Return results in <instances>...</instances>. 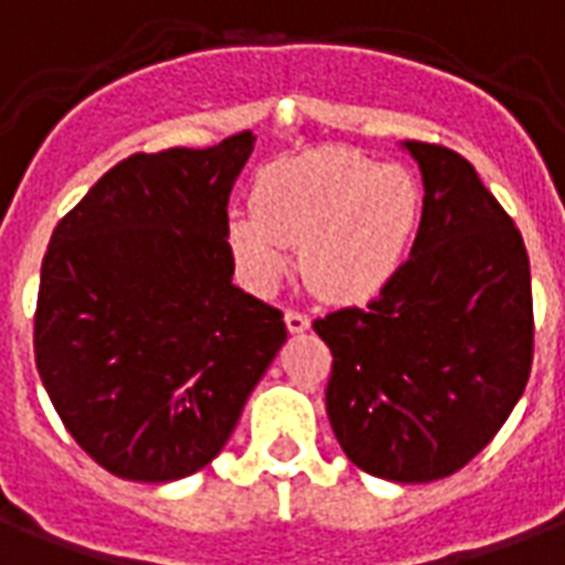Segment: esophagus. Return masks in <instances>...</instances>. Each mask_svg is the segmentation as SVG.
Wrapping results in <instances>:
<instances>
[{
	"instance_id": "34e87169",
	"label": "esophagus",
	"mask_w": 565,
	"mask_h": 565,
	"mask_svg": "<svg viewBox=\"0 0 565 565\" xmlns=\"http://www.w3.org/2000/svg\"><path fill=\"white\" fill-rule=\"evenodd\" d=\"M286 328L291 333H303L307 328H310V319L298 310H286Z\"/></svg>"
}]
</instances>
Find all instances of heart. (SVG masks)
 <instances>
[{
    "label": "heart",
    "instance_id": "1",
    "mask_svg": "<svg viewBox=\"0 0 565 565\" xmlns=\"http://www.w3.org/2000/svg\"><path fill=\"white\" fill-rule=\"evenodd\" d=\"M418 186L401 164L352 150L286 159L258 177L255 213H234L228 243L246 277L270 286L286 270V243L300 246L303 279L337 303L373 298L413 246Z\"/></svg>",
    "mask_w": 565,
    "mask_h": 565
}]
</instances>
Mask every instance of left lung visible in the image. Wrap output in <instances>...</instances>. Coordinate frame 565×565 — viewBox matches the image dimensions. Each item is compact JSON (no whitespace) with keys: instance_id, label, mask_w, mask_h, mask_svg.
I'll return each instance as SVG.
<instances>
[{"instance_id":"1","label":"left lung","mask_w":565,"mask_h":565,"mask_svg":"<svg viewBox=\"0 0 565 565\" xmlns=\"http://www.w3.org/2000/svg\"><path fill=\"white\" fill-rule=\"evenodd\" d=\"M422 168L413 255L379 298L328 312L324 406L345 457L403 484L446 479L491 443L533 367L521 232L460 152L406 141Z\"/></svg>"}]
</instances>
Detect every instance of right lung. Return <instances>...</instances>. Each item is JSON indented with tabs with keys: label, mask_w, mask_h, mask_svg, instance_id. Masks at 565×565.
Here are the masks:
<instances>
[{
	"label": "right lung",
	"mask_w": 565,
	"mask_h": 565,
	"mask_svg": "<svg viewBox=\"0 0 565 565\" xmlns=\"http://www.w3.org/2000/svg\"><path fill=\"white\" fill-rule=\"evenodd\" d=\"M255 147L135 152L53 228L35 367L74 443L129 481L186 479L228 443L286 322L232 282L228 195Z\"/></svg>",
	"instance_id": "right-lung-1"
}]
</instances>
